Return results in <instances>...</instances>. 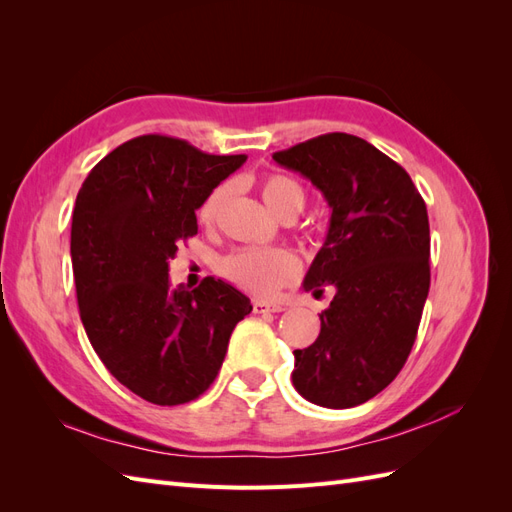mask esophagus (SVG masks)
<instances>
[{
    "instance_id": "34e87169",
    "label": "esophagus",
    "mask_w": 512,
    "mask_h": 512,
    "mask_svg": "<svg viewBox=\"0 0 512 512\" xmlns=\"http://www.w3.org/2000/svg\"><path fill=\"white\" fill-rule=\"evenodd\" d=\"M284 305L280 303H267V301H254V312L256 314H271V312H284Z\"/></svg>"
}]
</instances>
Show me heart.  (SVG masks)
<instances>
[{"instance_id":"1","label":"heart","mask_w":512,"mask_h":512,"mask_svg":"<svg viewBox=\"0 0 512 512\" xmlns=\"http://www.w3.org/2000/svg\"><path fill=\"white\" fill-rule=\"evenodd\" d=\"M230 194V181L215 185L198 207V220L205 226L215 224ZM260 196L282 220L297 218L305 207V190L288 175H267L260 181ZM218 271L230 284L245 292L256 297H273L277 290L297 277L299 260L284 247H241L220 258Z\"/></svg>"}]
</instances>
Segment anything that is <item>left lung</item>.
I'll return each instance as SVG.
<instances>
[{
  "mask_svg": "<svg viewBox=\"0 0 512 512\" xmlns=\"http://www.w3.org/2000/svg\"><path fill=\"white\" fill-rule=\"evenodd\" d=\"M331 207L329 232L303 288L335 290L320 335L294 350L292 384L344 410L389 386L408 361L429 294V218L410 175L359 136L331 132L273 153Z\"/></svg>",
  "mask_w": 512,
  "mask_h": 512,
  "instance_id": "left-lung-1",
  "label": "left lung"
}]
</instances>
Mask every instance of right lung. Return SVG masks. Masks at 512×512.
Wrapping results in <instances>:
<instances>
[{"label":"right lung","instance_id":"obj_1","mask_svg":"<svg viewBox=\"0 0 512 512\" xmlns=\"http://www.w3.org/2000/svg\"><path fill=\"white\" fill-rule=\"evenodd\" d=\"M245 160L136 136L91 168L76 196L70 254L85 333L104 367L156 406L203 395L232 329L252 312L215 277L194 290L168 280V260L198 232L196 209Z\"/></svg>","mask_w":512,"mask_h":512}]
</instances>
